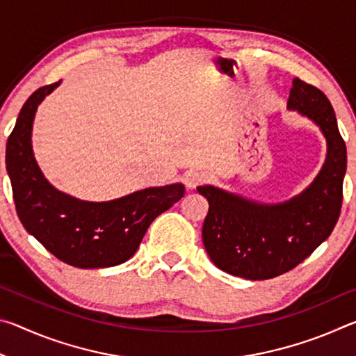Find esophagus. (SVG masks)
Here are the masks:
<instances>
[{
  "instance_id": "obj_1",
  "label": "esophagus",
  "mask_w": 356,
  "mask_h": 356,
  "mask_svg": "<svg viewBox=\"0 0 356 356\" xmlns=\"http://www.w3.org/2000/svg\"><path fill=\"white\" fill-rule=\"evenodd\" d=\"M202 180H204V176H202L201 172H195V171L188 172L185 176V186L188 190H193V188H196V186L200 185Z\"/></svg>"
}]
</instances>
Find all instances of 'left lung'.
<instances>
[{"mask_svg":"<svg viewBox=\"0 0 356 356\" xmlns=\"http://www.w3.org/2000/svg\"><path fill=\"white\" fill-rule=\"evenodd\" d=\"M287 110L308 118L327 141L316 179L284 202H259L213 185L197 186L209 201L202 242L222 272L245 280H270L303 262L333 231L342 206L347 150L334 110L322 91L293 78Z\"/></svg>","mask_w":356,"mask_h":356,"instance_id":"8db88e82","label":"left lung"}]
</instances>
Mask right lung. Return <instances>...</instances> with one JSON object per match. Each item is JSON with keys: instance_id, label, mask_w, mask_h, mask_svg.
<instances>
[{"instance_id": "add662e5", "label": "right lung", "mask_w": 356, "mask_h": 356, "mask_svg": "<svg viewBox=\"0 0 356 356\" xmlns=\"http://www.w3.org/2000/svg\"><path fill=\"white\" fill-rule=\"evenodd\" d=\"M61 84L39 88L17 118L6 146L15 209L22 225L59 261L78 268L124 264L156 216L185 195L184 184L150 186L111 201H83L45 179L33 152V124L39 105Z\"/></svg>"}]
</instances>
